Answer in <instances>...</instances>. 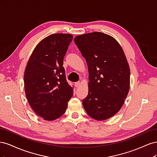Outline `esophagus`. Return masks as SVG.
<instances>
[{
    "instance_id": "1",
    "label": "esophagus",
    "mask_w": 157,
    "mask_h": 157,
    "mask_svg": "<svg viewBox=\"0 0 157 157\" xmlns=\"http://www.w3.org/2000/svg\"><path fill=\"white\" fill-rule=\"evenodd\" d=\"M75 85L76 87H79L80 85V82H76L75 83Z\"/></svg>"
}]
</instances>
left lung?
Listing matches in <instances>:
<instances>
[{
    "instance_id": "obj_1",
    "label": "left lung",
    "mask_w": 157,
    "mask_h": 157,
    "mask_svg": "<svg viewBox=\"0 0 157 157\" xmlns=\"http://www.w3.org/2000/svg\"><path fill=\"white\" fill-rule=\"evenodd\" d=\"M74 41L89 72L84 108L94 119H108L120 110L129 91L130 67L124 52L113 37L100 32L78 35Z\"/></svg>"
}]
</instances>
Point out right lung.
I'll return each instance as SVG.
<instances>
[{"label":"right lung","instance_id":"right-lung-1","mask_svg":"<svg viewBox=\"0 0 157 157\" xmlns=\"http://www.w3.org/2000/svg\"><path fill=\"white\" fill-rule=\"evenodd\" d=\"M73 40L69 34L51 35L37 44L24 73L27 99L38 115L53 121L63 115L73 90L67 81L63 58Z\"/></svg>","mask_w":157,"mask_h":157}]
</instances>
